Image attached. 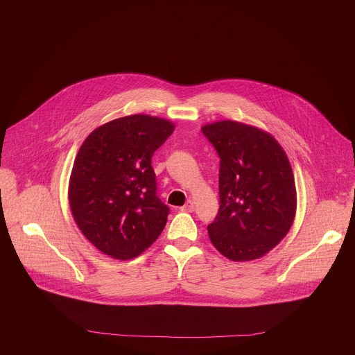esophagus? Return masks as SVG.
<instances>
[{
  "label": "esophagus",
  "mask_w": 355,
  "mask_h": 355,
  "mask_svg": "<svg viewBox=\"0 0 355 355\" xmlns=\"http://www.w3.org/2000/svg\"><path fill=\"white\" fill-rule=\"evenodd\" d=\"M181 211H185V212H193V202H192V200H187V204L181 208Z\"/></svg>",
  "instance_id": "1"
}]
</instances>
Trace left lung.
Returning <instances> with one entry per match:
<instances>
[{
    "label": "left lung",
    "instance_id": "obj_1",
    "mask_svg": "<svg viewBox=\"0 0 355 355\" xmlns=\"http://www.w3.org/2000/svg\"><path fill=\"white\" fill-rule=\"evenodd\" d=\"M219 156L220 207L208 225L212 244L233 261L260 259L289 232L296 191L282 147L268 133L222 121L202 128Z\"/></svg>",
    "mask_w": 355,
    "mask_h": 355
}]
</instances>
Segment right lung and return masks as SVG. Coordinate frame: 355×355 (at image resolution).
I'll list each match as a JSON object with an SVG mask.
<instances>
[{
	"instance_id": "right-lung-1",
	"label": "right lung",
	"mask_w": 355,
	"mask_h": 355,
	"mask_svg": "<svg viewBox=\"0 0 355 355\" xmlns=\"http://www.w3.org/2000/svg\"><path fill=\"white\" fill-rule=\"evenodd\" d=\"M174 125L130 115L95 129L76 157L69 199L83 234L104 254L129 260L153 244L170 208L157 196L155 151Z\"/></svg>"
}]
</instances>
